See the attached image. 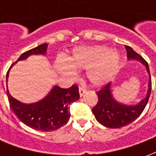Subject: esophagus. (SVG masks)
Returning a JSON list of instances; mask_svg holds the SVG:
<instances>
[{
  "instance_id": "esophagus-1",
  "label": "esophagus",
  "mask_w": 156,
  "mask_h": 156,
  "mask_svg": "<svg viewBox=\"0 0 156 156\" xmlns=\"http://www.w3.org/2000/svg\"><path fill=\"white\" fill-rule=\"evenodd\" d=\"M78 91H79V94H80V96H83V95L85 93L87 92V89L85 88H83V87H79Z\"/></svg>"
}]
</instances>
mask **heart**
Here are the masks:
<instances>
[{
  "label": "heart",
  "instance_id": "heart-1",
  "mask_svg": "<svg viewBox=\"0 0 156 156\" xmlns=\"http://www.w3.org/2000/svg\"><path fill=\"white\" fill-rule=\"evenodd\" d=\"M119 62V51L110 49L108 46L95 45L74 48L68 61L64 58H58L55 62V68L67 77H74V68L87 69L89 81L94 85H103L115 74Z\"/></svg>",
  "mask_w": 156,
  "mask_h": 156
}]
</instances>
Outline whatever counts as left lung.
Masks as SVG:
<instances>
[{"instance_id":"8db88e82","label":"left lung","mask_w":156,"mask_h":156,"mask_svg":"<svg viewBox=\"0 0 156 156\" xmlns=\"http://www.w3.org/2000/svg\"><path fill=\"white\" fill-rule=\"evenodd\" d=\"M125 49L127 51L128 59L138 60L145 66L150 76L148 91L146 97L136 105H125L118 103L112 96L110 83L104 86L100 90L96 93L98 95V100L97 105L93 108L92 111L96 119L100 124L105 127L111 129L124 127L135 120L144 111L151 92V77L148 62L130 47L125 45Z\"/></svg>"}]
</instances>
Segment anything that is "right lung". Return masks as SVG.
Here are the masks:
<instances>
[{"label": "right lung", "mask_w": 156, "mask_h": 156, "mask_svg": "<svg viewBox=\"0 0 156 156\" xmlns=\"http://www.w3.org/2000/svg\"><path fill=\"white\" fill-rule=\"evenodd\" d=\"M47 48L48 43L39 45L38 47L22 53L16 62L26 59L32 54H45ZM13 65L14 63L6 73V83L9 71ZM6 93L12 111L19 119L28 127L44 132L56 130L67 124L71 115L69 105L78 100L80 97L78 87L75 84L68 88L54 86L43 99L29 105L22 104L13 98L9 94L8 88L6 89Z\"/></svg>", "instance_id": "1"}]
</instances>
